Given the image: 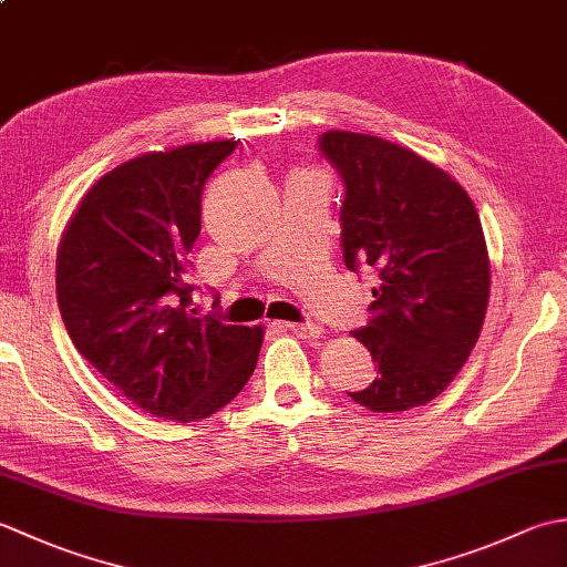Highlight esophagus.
Returning <instances> with one entry per match:
<instances>
[{
  "instance_id": "1",
  "label": "esophagus",
  "mask_w": 567,
  "mask_h": 567,
  "mask_svg": "<svg viewBox=\"0 0 567 567\" xmlns=\"http://www.w3.org/2000/svg\"><path fill=\"white\" fill-rule=\"evenodd\" d=\"M282 327L290 329L297 336H302V339H309V341H315V339H319V336H321V327H319V323H315V321H307V323H282Z\"/></svg>"
}]
</instances>
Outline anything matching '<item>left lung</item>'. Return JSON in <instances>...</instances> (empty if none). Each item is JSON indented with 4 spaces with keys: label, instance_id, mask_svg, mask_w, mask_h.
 I'll use <instances>...</instances> for the list:
<instances>
[{
    "label": "left lung",
    "instance_id": "8db88e82",
    "mask_svg": "<svg viewBox=\"0 0 567 567\" xmlns=\"http://www.w3.org/2000/svg\"><path fill=\"white\" fill-rule=\"evenodd\" d=\"M319 153L346 189V268L380 275L370 319L353 331L378 378L348 396L370 412L426 404L465 365L485 321L489 258L475 204L451 175L378 136L327 131Z\"/></svg>",
    "mask_w": 567,
    "mask_h": 567
}]
</instances>
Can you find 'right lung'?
<instances>
[{
	"label": "right lung",
	"mask_w": 567,
	"mask_h": 567,
	"mask_svg": "<svg viewBox=\"0 0 567 567\" xmlns=\"http://www.w3.org/2000/svg\"><path fill=\"white\" fill-rule=\"evenodd\" d=\"M236 151L209 141L148 153L106 173L58 250V307L80 355L153 416L197 421L244 390L262 329L197 317L189 250L202 189ZM216 299V297H214Z\"/></svg>",
	"instance_id": "1"
}]
</instances>
